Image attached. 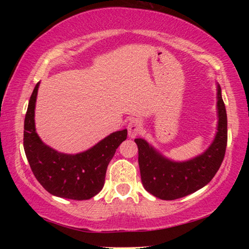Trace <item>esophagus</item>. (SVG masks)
<instances>
[{"instance_id":"esophagus-1","label":"esophagus","mask_w":249,"mask_h":249,"mask_svg":"<svg viewBox=\"0 0 249 249\" xmlns=\"http://www.w3.org/2000/svg\"><path fill=\"white\" fill-rule=\"evenodd\" d=\"M142 129V122L140 120H132L127 125V130L129 137H135L137 136L138 134H141Z\"/></svg>"}]
</instances>
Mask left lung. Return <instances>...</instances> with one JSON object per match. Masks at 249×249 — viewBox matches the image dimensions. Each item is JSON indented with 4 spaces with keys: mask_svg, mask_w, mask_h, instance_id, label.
<instances>
[{
    "mask_svg": "<svg viewBox=\"0 0 249 249\" xmlns=\"http://www.w3.org/2000/svg\"><path fill=\"white\" fill-rule=\"evenodd\" d=\"M218 126L212 145L189 161L175 162L162 157L142 138H136L142 182L151 195L161 200H176L208 184L220 169L227 144V116L217 87Z\"/></svg>",
    "mask_w": 249,
    "mask_h": 249,
    "instance_id": "left-lung-1",
    "label": "left lung"
}]
</instances>
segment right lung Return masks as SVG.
Listing matches in <instances>:
<instances>
[{
    "label": "right lung",
    "instance_id": "right-lung-1",
    "mask_svg": "<svg viewBox=\"0 0 249 249\" xmlns=\"http://www.w3.org/2000/svg\"><path fill=\"white\" fill-rule=\"evenodd\" d=\"M39 82L29 99L24 121V150L34 176L50 195L71 200H89L102 190L109 161L127 129L119 130L91 149L77 155L58 153L35 132V102Z\"/></svg>",
    "mask_w": 249,
    "mask_h": 249
}]
</instances>
